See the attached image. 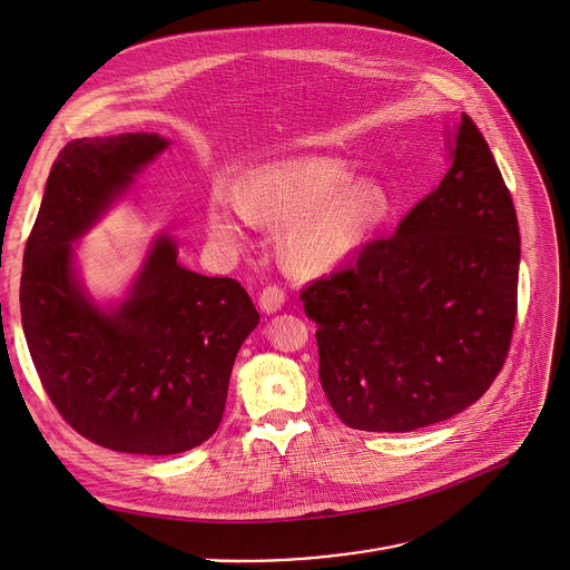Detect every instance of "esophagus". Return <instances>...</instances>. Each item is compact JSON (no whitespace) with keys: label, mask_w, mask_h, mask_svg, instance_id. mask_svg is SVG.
I'll list each match as a JSON object with an SVG mask.
<instances>
[{"label":"esophagus","mask_w":570,"mask_h":570,"mask_svg":"<svg viewBox=\"0 0 570 570\" xmlns=\"http://www.w3.org/2000/svg\"><path fill=\"white\" fill-rule=\"evenodd\" d=\"M284 302H286V295L277 286H268V288H264L262 295H258V306L264 308V314H277L284 306Z\"/></svg>","instance_id":"1"}]
</instances>
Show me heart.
<instances>
[{
	"label": "heart",
	"instance_id": "b5f03b06",
	"mask_svg": "<svg viewBox=\"0 0 570 570\" xmlns=\"http://www.w3.org/2000/svg\"><path fill=\"white\" fill-rule=\"evenodd\" d=\"M389 214L384 184L350 179V168L336 157H299L245 173L236 199L214 193L206 223L225 245L243 243L249 223L279 227L282 266L297 277H318L352 258Z\"/></svg>",
	"mask_w": 570,
	"mask_h": 570
}]
</instances>
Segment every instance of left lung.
<instances>
[{"label": "left lung", "mask_w": 570, "mask_h": 570, "mask_svg": "<svg viewBox=\"0 0 570 570\" xmlns=\"http://www.w3.org/2000/svg\"><path fill=\"white\" fill-rule=\"evenodd\" d=\"M448 136L450 168L391 238L302 291L321 384L352 430L411 432L478 402L509 352L519 295L515 209L475 122Z\"/></svg>", "instance_id": "8db88e82"}]
</instances>
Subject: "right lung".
I'll use <instances>...</instances> for the list:
<instances>
[{
    "instance_id": "right-lung-1",
    "label": "right lung",
    "mask_w": 570,
    "mask_h": 570,
    "mask_svg": "<svg viewBox=\"0 0 570 570\" xmlns=\"http://www.w3.org/2000/svg\"><path fill=\"white\" fill-rule=\"evenodd\" d=\"M170 145L159 134L68 142L47 177L24 249L20 312L38 377L70 428L129 454H177L220 421L236 354L258 314L229 277L177 262L151 240L127 295L97 304L75 266L79 240Z\"/></svg>"
}]
</instances>
